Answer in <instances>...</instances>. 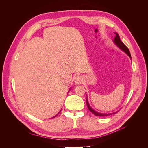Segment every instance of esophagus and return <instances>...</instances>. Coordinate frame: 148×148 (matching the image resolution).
I'll return each instance as SVG.
<instances>
[{"label": "esophagus", "mask_w": 148, "mask_h": 148, "mask_svg": "<svg viewBox=\"0 0 148 148\" xmlns=\"http://www.w3.org/2000/svg\"><path fill=\"white\" fill-rule=\"evenodd\" d=\"M83 80V77H82V76L78 75V76H77V77L75 78L74 82H75V84H82V83Z\"/></svg>", "instance_id": "obj_1"}]
</instances>
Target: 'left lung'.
I'll return each mask as SVG.
<instances>
[{
    "label": "left lung",
    "instance_id": "1",
    "mask_svg": "<svg viewBox=\"0 0 148 148\" xmlns=\"http://www.w3.org/2000/svg\"><path fill=\"white\" fill-rule=\"evenodd\" d=\"M115 36L114 39V43L121 49V50H122L123 51H124L131 58V54H130V52L128 48L126 46H125L122 41H121V40L120 39V37H119L118 33H115ZM86 104H87L88 109L90 110L94 115H95L96 116H99V117H105V116H108V115H112V114L117 113V112H115L112 113V114H102V113L98 112H96L94 109H92L91 107V106H89L87 98H86Z\"/></svg>",
    "mask_w": 148,
    "mask_h": 148
}]
</instances>
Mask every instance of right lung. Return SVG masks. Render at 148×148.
Returning a JSON list of instances; mask_svg holds the SVG:
<instances>
[{"label": "right lung", "mask_w": 148, "mask_h": 148, "mask_svg": "<svg viewBox=\"0 0 148 148\" xmlns=\"http://www.w3.org/2000/svg\"><path fill=\"white\" fill-rule=\"evenodd\" d=\"M69 91H70V90H69ZM57 115H56V116H55V117H52V118H54V117H56V116H57Z\"/></svg>", "instance_id": "1"}]
</instances>
